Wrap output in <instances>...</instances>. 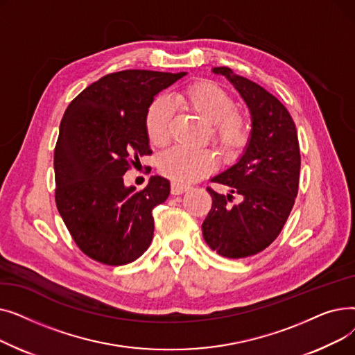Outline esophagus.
I'll return each mask as SVG.
<instances>
[{"label":"esophagus","instance_id":"1","mask_svg":"<svg viewBox=\"0 0 355 355\" xmlns=\"http://www.w3.org/2000/svg\"><path fill=\"white\" fill-rule=\"evenodd\" d=\"M189 189H190L189 185H185V184H180V182H177V181H173V182H171V194H173V196L182 194V193L187 191Z\"/></svg>","mask_w":355,"mask_h":355}]
</instances>
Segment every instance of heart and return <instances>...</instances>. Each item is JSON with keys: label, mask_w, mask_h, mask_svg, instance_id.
<instances>
[{"label": "heart", "mask_w": 355, "mask_h": 355, "mask_svg": "<svg viewBox=\"0 0 355 355\" xmlns=\"http://www.w3.org/2000/svg\"><path fill=\"white\" fill-rule=\"evenodd\" d=\"M175 102L189 109L202 122L210 125L211 141L226 155L240 153L249 139V125L236 110V102L229 92L207 80L185 86L175 96ZM171 107L164 99L149 106L145 130L149 142L162 146L170 138ZM214 158L207 151H187L173 148L159 159V171L177 182H193L214 170Z\"/></svg>", "instance_id": "1"}]
</instances>
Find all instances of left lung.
<instances>
[{
  "label": "left lung",
  "instance_id": "left-lung-1",
  "mask_svg": "<svg viewBox=\"0 0 355 355\" xmlns=\"http://www.w3.org/2000/svg\"><path fill=\"white\" fill-rule=\"evenodd\" d=\"M211 71L225 76L239 92L249 107L252 129L240 158L211 177L230 187V194L207 189L213 204L201 230L220 256L241 259L266 249L284 229L300 184V144L288 109L272 93L229 67ZM233 192L242 201L230 207Z\"/></svg>",
  "mask_w": 355,
  "mask_h": 355
}]
</instances>
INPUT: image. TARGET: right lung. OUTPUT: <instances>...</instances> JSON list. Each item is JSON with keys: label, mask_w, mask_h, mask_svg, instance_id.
<instances>
[{"label": "right lung", "mask_w": 355, "mask_h": 355, "mask_svg": "<svg viewBox=\"0 0 355 355\" xmlns=\"http://www.w3.org/2000/svg\"><path fill=\"white\" fill-rule=\"evenodd\" d=\"M185 71L123 70L87 86L67 106L54 149L55 204L74 243L96 262H134L151 245L153 210L170 196V181L149 178L137 191L123 174L149 155L146 112L158 93Z\"/></svg>", "instance_id": "obj_1"}]
</instances>
